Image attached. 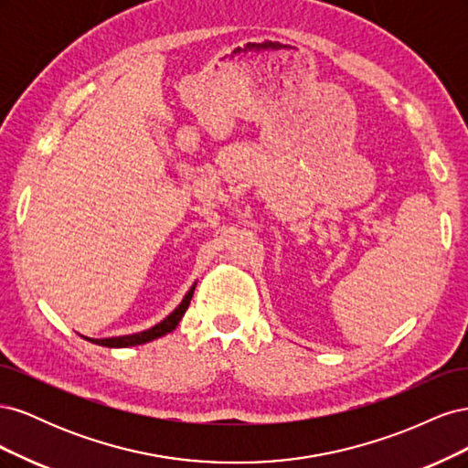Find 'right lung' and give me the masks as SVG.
<instances>
[{"mask_svg":"<svg viewBox=\"0 0 468 468\" xmlns=\"http://www.w3.org/2000/svg\"><path fill=\"white\" fill-rule=\"evenodd\" d=\"M193 291H195V285L189 289V292L186 294V299L181 301V304L174 310V313L169 314L167 318H164L160 324H155L154 328H150V330L138 332V334H133V335L105 337V339H90V342H93V344H97V346H103V347H129V346H140V344L152 342V339H155V337H162V335H165V334H169V332L177 328L179 320L183 318V314H186V310L189 308V303H191V299H193ZM86 339H88V337H86Z\"/></svg>","mask_w":468,"mask_h":468,"instance_id":"add662e5","label":"right lung"}]
</instances>
